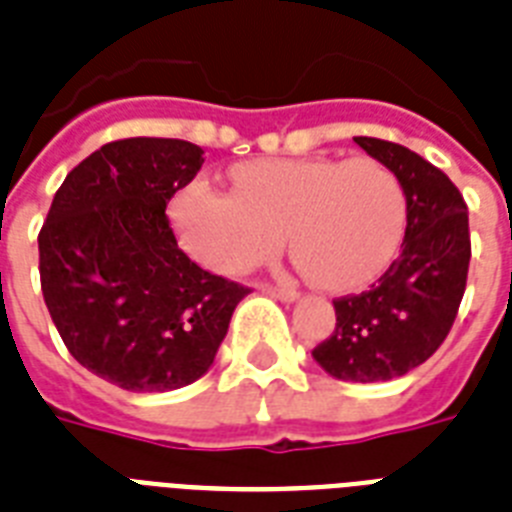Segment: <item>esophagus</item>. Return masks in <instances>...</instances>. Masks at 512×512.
I'll return each instance as SVG.
<instances>
[{"instance_id":"34e87169","label":"esophagus","mask_w":512,"mask_h":512,"mask_svg":"<svg viewBox=\"0 0 512 512\" xmlns=\"http://www.w3.org/2000/svg\"><path fill=\"white\" fill-rule=\"evenodd\" d=\"M263 292L273 295L276 300H281V303H297V300H300V292H297V289H289V287H271V284H265Z\"/></svg>"}]
</instances>
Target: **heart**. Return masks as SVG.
Instances as JSON below:
<instances>
[{"mask_svg":"<svg viewBox=\"0 0 512 512\" xmlns=\"http://www.w3.org/2000/svg\"><path fill=\"white\" fill-rule=\"evenodd\" d=\"M236 191L193 180L172 199L183 247L217 273H241L284 247L313 284L350 292L377 279L404 239L406 193L377 159H255Z\"/></svg>","mask_w":512,"mask_h":512,"instance_id":"obj_1","label":"heart"}]
</instances>
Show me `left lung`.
Wrapping results in <instances>:
<instances>
[{"label": "left lung", "mask_w": 512, "mask_h": 512, "mask_svg": "<svg viewBox=\"0 0 512 512\" xmlns=\"http://www.w3.org/2000/svg\"><path fill=\"white\" fill-rule=\"evenodd\" d=\"M353 140L404 185V244L369 292L335 300V332L313 358L335 380H396L428 361L452 329L468 281V207L420 154L380 138Z\"/></svg>", "instance_id": "obj_1"}]
</instances>
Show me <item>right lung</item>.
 <instances>
[{
  "instance_id": "obj_1",
  "label": "right lung",
  "mask_w": 512,
  "mask_h": 512,
  "mask_svg": "<svg viewBox=\"0 0 512 512\" xmlns=\"http://www.w3.org/2000/svg\"><path fill=\"white\" fill-rule=\"evenodd\" d=\"M201 164L188 140L106 143L68 172L39 233L42 295L66 348L132 393L207 374L249 295L193 263L164 212Z\"/></svg>"
}]
</instances>
